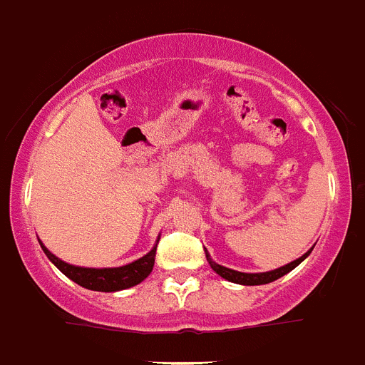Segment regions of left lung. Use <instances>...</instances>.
<instances>
[{"label":"left lung","instance_id":"1","mask_svg":"<svg viewBox=\"0 0 365 365\" xmlns=\"http://www.w3.org/2000/svg\"><path fill=\"white\" fill-rule=\"evenodd\" d=\"M312 250V248H311ZM311 250L309 252L303 254L302 257H298V259L291 261V263H287V265L279 267V269L276 270H270V272H257V274H247V272H237V270H232V269H227V267L219 265V263H215V261H212L210 254L206 252V259H208V263H210L212 269L215 270V272L221 276V278L228 279V282L232 283H240V285H265V283H270V282H276L278 278H282V276H285L287 272H291L292 269H296V267L302 263L305 257L311 254Z\"/></svg>","mask_w":365,"mask_h":365}]
</instances>
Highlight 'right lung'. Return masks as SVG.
<instances>
[{"instance_id":"add662e5","label":"right lung","mask_w":365,"mask_h":365,"mask_svg":"<svg viewBox=\"0 0 365 365\" xmlns=\"http://www.w3.org/2000/svg\"><path fill=\"white\" fill-rule=\"evenodd\" d=\"M157 243H159V240H157ZM40 245L41 248H43L45 256L49 257L54 265L60 269V272L66 274L67 278L73 279L74 283H78L83 289L100 292L124 291V289H130V287H135L140 282H144V279L150 276L151 270H153L155 252H157V245H155L146 256L133 261L130 265L115 267V269H89V267L69 265L66 261L58 259L53 252H49V250L43 247L41 241Z\"/></svg>"}]
</instances>
